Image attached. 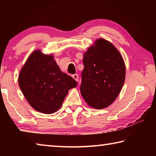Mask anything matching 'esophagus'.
<instances>
[{"label": "esophagus", "mask_w": 156, "mask_h": 156, "mask_svg": "<svg viewBox=\"0 0 156 156\" xmlns=\"http://www.w3.org/2000/svg\"><path fill=\"white\" fill-rule=\"evenodd\" d=\"M72 77H73V78L76 81H77V82L78 81V74H73L72 76Z\"/></svg>", "instance_id": "obj_1"}]
</instances>
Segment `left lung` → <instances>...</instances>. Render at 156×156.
I'll return each instance as SVG.
<instances>
[{
	"label": "left lung",
	"instance_id": "8db88e82",
	"mask_svg": "<svg viewBox=\"0 0 156 156\" xmlns=\"http://www.w3.org/2000/svg\"><path fill=\"white\" fill-rule=\"evenodd\" d=\"M80 93L89 107L105 109L119 95L125 80V64L116 47L98 38L84 53Z\"/></svg>",
	"mask_w": 156,
	"mask_h": 156
}]
</instances>
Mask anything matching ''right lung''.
<instances>
[{
  "instance_id": "1",
  "label": "right lung",
  "mask_w": 156,
  "mask_h": 156,
  "mask_svg": "<svg viewBox=\"0 0 156 156\" xmlns=\"http://www.w3.org/2000/svg\"><path fill=\"white\" fill-rule=\"evenodd\" d=\"M18 84L31 107L51 114L61 107L69 90L76 87L77 82L60 70L52 54L36 49L21 68Z\"/></svg>"
}]
</instances>
